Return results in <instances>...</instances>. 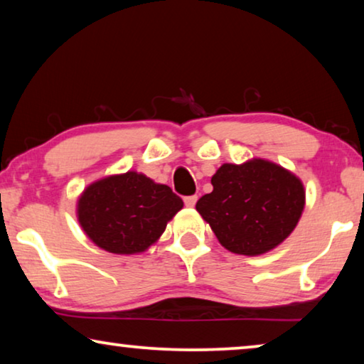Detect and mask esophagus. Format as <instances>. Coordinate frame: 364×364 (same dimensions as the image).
Returning <instances> with one entry per match:
<instances>
[{"label": "esophagus", "instance_id": "1", "mask_svg": "<svg viewBox=\"0 0 364 364\" xmlns=\"http://www.w3.org/2000/svg\"><path fill=\"white\" fill-rule=\"evenodd\" d=\"M198 203V196L194 194V196H186L184 198V204H186V208H194V204Z\"/></svg>", "mask_w": 364, "mask_h": 364}]
</instances>
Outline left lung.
Instances as JSON below:
<instances>
[{
	"label": "left lung",
	"mask_w": 364,
	"mask_h": 364,
	"mask_svg": "<svg viewBox=\"0 0 364 364\" xmlns=\"http://www.w3.org/2000/svg\"><path fill=\"white\" fill-rule=\"evenodd\" d=\"M213 193L198 213L227 250L247 257L278 247L296 229L306 204L299 178L268 160L224 164L213 176Z\"/></svg>",
	"instance_id": "obj_1"
}]
</instances>
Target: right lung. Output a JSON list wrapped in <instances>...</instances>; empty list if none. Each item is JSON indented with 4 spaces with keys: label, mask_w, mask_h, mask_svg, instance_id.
Instances as JSON below:
<instances>
[{
    "label": "right lung",
    "mask_w": 364,
    "mask_h": 364,
    "mask_svg": "<svg viewBox=\"0 0 364 364\" xmlns=\"http://www.w3.org/2000/svg\"><path fill=\"white\" fill-rule=\"evenodd\" d=\"M183 200L166 184L127 171L91 183L78 199V222L102 250L142 253L159 240Z\"/></svg>",
    "instance_id": "1"
}]
</instances>
